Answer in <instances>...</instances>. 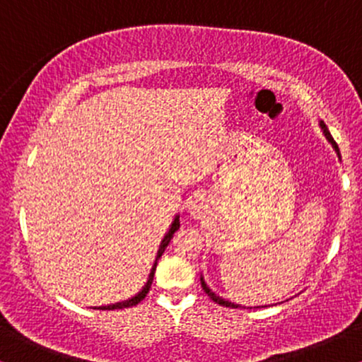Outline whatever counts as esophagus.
<instances>
[{"label": "esophagus", "mask_w": 362, "mask_h": 362, "mask_svg": "<svg viewBox=\"0 0 362 362\" xmlns=\"http://www.w3.org/2000/svg\"><path fill=\"white\" fill-rule=\"evenodd\" d=\"M190 214L194 216H199L202 213V202L201 201H192V204H190Z\"/></svg>", "instance_id": "esophagus-1"}]
</instances>
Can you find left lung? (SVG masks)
<instances>
[{
	"label": "left lung",
	"instance_id": "left-lung-1",
	"mask_svg": "<svg viewBox=\"0 0 362 362\" xmlns=\"http://www.w3.org/2000/svg\"><path fill=\"white\" fill-rule=\"evenodd\" d=\"M320 127H322V131H323V134H325L327 141H328V143L332 144V146H334L335 153H337V156H339V160H340V151H339V146H337V143H335L334 138H332V134H330V132H328V129H327L325 124H323V120H320ZM201 286H202V289L206 291V294H207V296H209L211 300H213V301L218 303V305H221V306H228V308H240V305H235V303H231V301H226V300H223L221 296H218V294H214L213 291L209 289V286L206 284L204 279H202V277H201ZM259 308H260V306H259Z\"/></svg>",
	"mask_w": 362,
	"mask_h": 362
}]
</instances>
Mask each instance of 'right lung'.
<instances>
[{
	"mask_svg": "<svg viewBox=\"0 0 362 362\" xmlns=\"http://www.w3.org/2000/svg\"><path fill=\"white\" fill-rule=\"evenodd\" d=\"M178 228H180V221H178V216H175V219H173L172 226H170V230L167 231V235H165V236H163V240H161V243H160V248H158V253H156L155 264H153V267H151V272H149V277H148L146 284H144V288L141 289L139 293L136 294V296H132L131 300H127V301H120V303H115V305H109V306H98V308H95V310H122V308H129V306H136V305H138V303L143 301L144 298H146V294L149 293V288H151V282H153V277H155V271H156L158 260H160V257L163 255L165 248L168 247L170 240L173 238V233H175V231L178 230Z\"/></svg>",
	"mask_w": 362,
	"mask_h": 362,
	"instance_id": "add662e5",
	"label": "right lung"
}]
</instances>
